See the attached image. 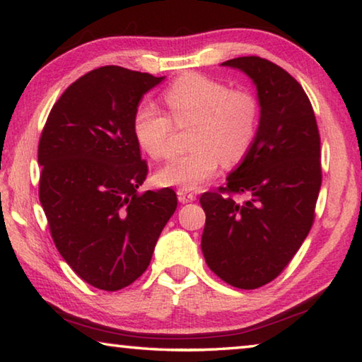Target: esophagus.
I'll return each mask as SVG.
<instances>
[{"label": "esophagus", "instance_id": "34e87169", "mask_svg": "<svg viewBox=\"0 0 362 362\" xmlns=\"http://www.w3.org/2000/svg\"><path fill=\"white\" fill-rule=\"evenodd\" d=\"M177 198H179L180 203L185 204V203H192V201H194L196 194L192 192H187V189H179V192H177Z\"/></svg>", "mask_w": 362, "mask_h": 362}]
</instances>
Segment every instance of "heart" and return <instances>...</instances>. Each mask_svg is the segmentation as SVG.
<instances>
[{"mask_svg": "<svg viewBox=\"0 0 362 362\" xmlns=\"http://www.w3.org/2000/svg\"><path fill=\"white\" fill-rule=\"evenodd\" d=\"M169 114L155 103L142 102L132 118L137 144L153 159L173 151L175 127L194 124L189 134L192 151L175 156L158 170L156 179L168 187L196 189L216 175L220 163H241L254 144L259 127V100L249 90H231L228 84L199 73H185L164 93Z\"/></svg>", "mask_w": 362, "mask_h": 362, "instance_id": "obj_1", "label": "heart"}]
</instances>
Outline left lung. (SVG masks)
<instances>
[{
  "label": "left lung",
  "mask_w": 362,
  "mask_h": 362,
  "mask_svg": "<svg viewBox=\"0 0 362 362\" xmlns=\"http://www.w3.org/2000/svg\"><path fill=\"white\" fill-rule=\"evenodd\" d=\"M222 65L252 79L260 121L226 187L199 198L206 212L201 249L226 284L257 289L283 273L313 226L322 182L321 137L308 95L284 69L257 56ZM241 194L247 202L234 199Z\"/></svg>",
  "instance_id": "obj_1"
}]
</instances>
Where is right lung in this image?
<instances>
[{"mask_svg": "<svg viewBox=\"0 0 362 362\" xmlns=\"http://www.w3.org/2000/svg\"><path fill=\"white\" fill-rule=\"evenodd\" d=\"M164 76L107 65L71 83L54 103L38 145L40 201L73 272L97 289L132 284L150 265L174 189L139 193L148 166L132 118Z\"/></svg>", "mask_w": 362, "mask_h": 362, "instance_id": "1", "label": "right lung"}]
</instances>
